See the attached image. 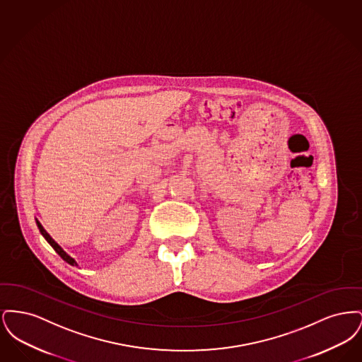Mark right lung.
I'll return each mask as SVG.
<instances>
[{
    "label": "right lung",
    "instance_id": "add662e5",
    "mask_svg": "<svg viewBox=\"0 0 362 362\" xmlns=\"http://www.w3.org/2000/svg\"><path fill=\"white\" fill-rule=\"evenodd\" d=\"M35 221H36V225H37V228H39V232L42 233V236L46 239V241L52 245V248H54V251H55L61 258L64 259L65 262H68L69 264H71V266H78V263L76 262V259L71 258L69 254H68V252H66V251H65V250H64V248H62L57 241L52 239V236L47 233V230L43 228V225L39 223V220H37V218H35Z\"/></svg>",
    "mask_w": 362,
    "mask_h": 362
}]
</instances>
